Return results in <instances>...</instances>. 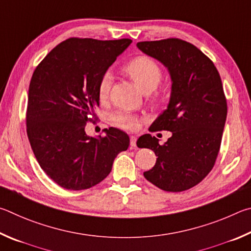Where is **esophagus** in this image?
I'll use <instances>...</instances> for the list:
<instances>
[{
  "mask_svg": "<svg viewBox=\"0 0 251 251\" xmlns=\"http://www.w3.org/2000/svg\"><path fill=\"white\" fill-rule=\"evenodd\" d=\"M130 146L131 148L137 147V137H134V135H131L130 137Z\"/></svg>",
  "mask_w": 251,
  "mask_h": 251,
  "instance_id": "esophagus-1",
  "label": "esophagus"
}]
</instances>
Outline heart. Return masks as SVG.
<instances>
[{"instance_id":"1","label":"heart","mask_w":251,"mask_h":251,"mask_svg":"<svg viewBox=\"0 0 251 251\" xmlns=\"http://www.w3.org/2000/svg\"><path fill=\"white\" fill-rule=\"evenodd\" d=\"M126 74L132 78L137 86L143 92H151L159 86L162 79V72L154 60L147 56H139L129 61L125 67ZM112 85V75L104 73L98 86V95L101 100L107 98ZM112 122L119 128L133 130L138 128L139 118L126 112H117L112 116Z\"/></svg>"}]
</instances>
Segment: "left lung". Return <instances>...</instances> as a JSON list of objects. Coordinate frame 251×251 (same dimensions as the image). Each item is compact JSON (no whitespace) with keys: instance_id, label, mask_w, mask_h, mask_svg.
I'll list each match as a JSON object with an SVG mask.
<instances>
[{"instance_id":"1","label":"left lung","mask_w":251,"mask_h":251,"mask_svg":"<svg viewBox=\"0 0 251 251\" xmlns=\"http://www.w3.org/2000/svg\"><path fill=\"white\" fill-rule=\"evenodd\" d=\"M137 46L163 64L172 81L168 108L150 126V131H170L172 137L164 144L151 134L139 138V148L151 149L157 156L143 175L163 191H186L212 171L221 148L227 117L221 76L207 56L182 39L140 42Z\"/></svg>"}]
</instances>
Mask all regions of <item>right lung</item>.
Returning a JSON list of instances; mask_svg holds the SVG:
<instances>
[{
    "label": "right lung",
    "instance_id": "right-lung-1",
    "mask_svg": "<svg viewBox=\"0 0 251 251\" xmlns=\"http://www.w3.org/2000/svg\"><path fill=\"white\" fill-rule=\"evenodd\" d=\"M131 43L68 38L48 52L30 79L26 111L30 147L44 172L66 190L97 185L129 148V135L117 128L104 129V137H89L85 129L99 105L101 77Z\"/></svg>",
    "mask_w": 251,
    "mask_h": 251
}]
</instances>
